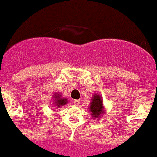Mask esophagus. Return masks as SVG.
I'll use <instances>...</instances> for the list:
<instances>
[{
  "instance_id": "obj_1",
  "label": "esophagus",
  "mask_w": 157,
  "mask_h": 157,
  "mask_svg": "<svg viewBox=\"0 0 157 157\" xmlns=\"http://www.w3.org/2000/svg\"><path fill=\"white\" fill-rule=\"evenodd\" d=\"M73 104H74L75 105H79L81 104V101H79V100H74V101H73Z\"/></svg>"
}]
</instances>
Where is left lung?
<instances>
[{"mask_svg":"<svg viewBox=\"0 0 157 157\" xmlns=\"http://www.w3.org/2000/svg\"><path fill=\"white\" fill-rule=\"evenodd\" d=\"M89 111L93 119L100 120L106 113V109L103 105V99L100 94L95 93L89 105Z\"/></svg>","mask_w":157,"mask_h":157,"instance_id":"left-lung-1","label":"left lung"}]
</instances>
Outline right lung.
Instances as JSON below:
<instances>
[{
  "label": "right lung",
  "instance_id": "1",
  "mask_svg": "<svg viewBox=\"0 0 157 157\" xmlns=\"http://www.w3.org/2000/svg\"><path fill=\"white\" fill-rule=\"evenodd\" d=\"M52 101H53L54 106L57 109L61 106L66 105L68 103V100L65 97H63L60 93H56L52 95Z\"/></svg>",
  "mask_w": 157,
  "mask_h": 157
}]
</instances>
